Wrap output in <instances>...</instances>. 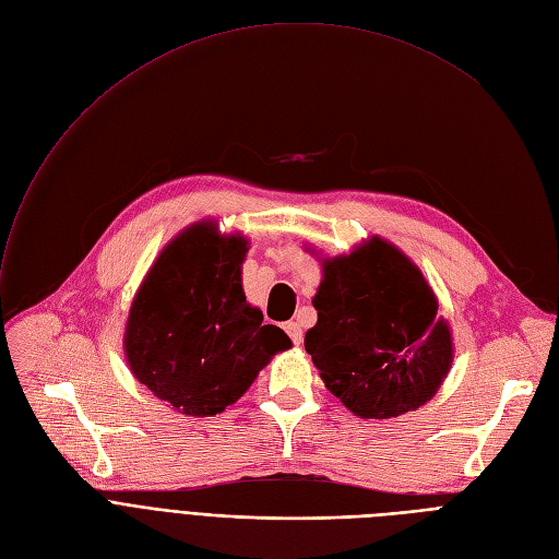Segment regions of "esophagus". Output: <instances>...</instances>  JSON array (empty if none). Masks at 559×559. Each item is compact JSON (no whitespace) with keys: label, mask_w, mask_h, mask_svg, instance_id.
I'll list each match as a JSON object with an SVG mask.
<instances>
[{"label":"esophagus","mask_w":559,"mask_h":559,"mask_svg":"<svg viewBox=\"0 0 559 559\" xmlns=\"http://www.w3.org/2000/svg\"><path fill=\"white\" fill-rule=\"evenodd\" d=\"M284 330H286V334L290 336V341H294L296 345H300V343H302V338H305V332H302V325H300V323L290 321V323H286V325H284Z\"/></svg>","instance_id":"esophagus-1"}]
</instances>
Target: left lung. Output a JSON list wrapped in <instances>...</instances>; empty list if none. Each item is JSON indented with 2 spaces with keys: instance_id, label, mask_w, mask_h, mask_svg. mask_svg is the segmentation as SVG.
Masks as SVG:
<instances>
[{
  "instance_id": "obj_1",
  "label": "left lung",
  "mask_w": 559,
  "mask_h": 559,
  "mask_svg": "<svg viewBox=\"0 0 559 559\" xmlns=\"http://www.w3.org/2000/svg\"><path fill=\"white\" fill-rule=\"evenodd\" d=\"M313 307L305 348L357 416H401L441 386L453 361L450 330L420 271L382 238L323 261Z\"/></svg>"
}]
</instances>
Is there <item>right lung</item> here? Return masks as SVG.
I'll use <instances>...</instances> for the list:
<instances>
[{
  "instance_id": "1",
  "label": "right lung",
  "mask_w": 559,
  "mask_h": 559,
  "mask_svg": "<svg viewBox=\"0 0 559 559\" xmlns=\"http://www.w3.org/2000/svg\"><path fill=\"white\" fill-rule=\"evenodd\" d=\"M248 243L214 223L181 231L150 269L129 311L131 373L181 414L214 416L234 405L290 338L246 302Z\"/></svg>"
}]
</instances>
